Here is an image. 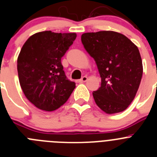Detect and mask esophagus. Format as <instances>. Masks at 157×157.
<instances>
[{
	"mask_svg": "<svg viewBox=\"0 0 157 157\" xmlns=\"http://www.w3.org/2000/svg\"><path fill=\"white\" fill-rule=\"evenodd\" d=\"M87 79H88V78H87V76H83L82 78L81 79L79 80V82H85L87 81Z\"/></svg>",
	"mask_w": 157,
	"mask_h": 157,
	"instance_id": "obj_1",
	"label": "esophagus"
}]
</instances>
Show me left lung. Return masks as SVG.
Here are the masks:
<instances>
[{"instance_id":"left-lung-1","label":"left lung","mask_w":157,"mask_h":157,"mask_svg":"<svg viewBox=\"0 0 157 157\" xmlns=\"http://www.w3.org/2000/svg\"><path fill=\"white\" fill-rule=\"evenodd\" d=\"M83 46L95 60L101 78V87L94 91V101L108 114L127 109L141 82L143 67L138 47L115 31L85 33Z\"/></svg>"}]
</instances>
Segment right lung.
Returning a JSON list of instances; mask_svg holds the SVG:
<instances>
[{"instance_id": "1", "label": "right lung", "mask_w": 157, "mask_h": 157, "mask_svg": "<svg viewBox=\"0 0 157 157\" xmlns=\"http://www.w3.org/2000/svg\"><path fill=\"white\" fill-rule=\"evenodd\" d=\"M75 33H36L24 43L17 59L19 80L26 98L37 109L55 111L75 88L65 75L61 58L76 38Z\"/></svg>"}]
</instances>
